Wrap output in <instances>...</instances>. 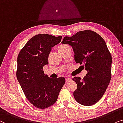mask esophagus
Listing matches in <instances>:
<instances>
[{
  "mask_svg": "<svg viewBox=\"0 0 123 123\" xmlns=\"http://www.w3.org/2000/svg\"><path fill=\"white\" fill-rule=\"evenodd\" d=\"M65 80H66V82H68V81H71V79L69 78H67L65 79Z\"/></svg>",
  "mask_w": 123,
  "mask_h": 123,
  "instance_id": "1",
  "label": "esophagus"
}]
</instances>
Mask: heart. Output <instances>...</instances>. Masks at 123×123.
Returning a JSON list of instances; mask_svg holds the SVG:
<instances>
[{"instance_id":"heart-1","label":"heart","mask_w":123,"mask_h":123,"mask_svg":"<svg viewBox=\"0 0 123 123\" xmlns=\"http://www.w3.org/2000/svg\"><path fill=\"white\" fill-rule=\"evenodd\" d=\"M67 47H68V45H66V44H62V45H60V46H59L58 48V52H60V51H61V50L64 49L65 48H66Z\"/></svg>"}]
</instances>
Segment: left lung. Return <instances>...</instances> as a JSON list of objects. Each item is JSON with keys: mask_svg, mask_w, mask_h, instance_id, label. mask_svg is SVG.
Returning <instances> with one entry per match:
<instances>
[{"mask_svg": "<svg viewBox=\"0 0 123 123\" xmlns=\"http://www.w3.org/2000/svg\"><path fill=\"white\" fill-rule=\"evenodd\" d=\"M62 44L71 45L76 63L84 64L87 74L81 80L73 79L77 89L74 92L75 100L84 106L96 104L104 96L111 78L112 57L104 39L92 30L76 32L65 37Z\"/></svg>", "mask_w": 123, "mask_h": 123, "instance_id": "1", "label": "left lung"}]
</instances>
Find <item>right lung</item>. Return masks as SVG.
Returning <instances> with one entry per match:
<instances>
[{"label":"right lung","instance_id":"right-lung-1","mask_svg":"<svg viewBox=\"0 0 123 123\" xmlns=\"http://www.w3.org/2000/svg\"><path fill=\"white\" fill-rule=\"evenodd\" d=\"M61 39L62 36L38 34L27 42L18 55L17 80L26 98L38 109H46L55 104L65 84L63 77L49 78L43 70L48 64L52 48Z\"/></svg>","mask_w":123,"mask_h":123}]
</instances>
